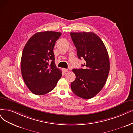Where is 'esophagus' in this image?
Masks as SVG:
<instances>
[{
  "label": "esophagus",
  "mask_w": 133,
  "mask_h": 133,
  "mask_svg": "<svg viewBox=\"0 0 133 133\" xmlns=\"http://www.w3.org/2000/svg\"><path fill=\"white\" fill-rule=\"evenodd\" d=\"M62 71L63 72H66L68 71V69H65V68H63Z\"/></svg>",
  "instance_id": "esophagus-1"
}]
</instances>
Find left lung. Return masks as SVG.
I'll return each instance as SVG.
<instances>
[{"instance_id":"left-lung-1","label":"left lung","mask_w":133,"mask_h":133,"mask_svg":"<svg viewBox=\"0 0 133 133\" xmlns=\"http://www.w3.org/2000/svg\"><path fill=\"white\" fill-rule=\"evenodd\" d=\"M71 38L79 59L85 61L83 68L74 69L75 80L71 88L77 96L91 99L102 89L110 70V61L107 48L99 37L92 32L70 33Z\"/></svg>"}]
</instances>
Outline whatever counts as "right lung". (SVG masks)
Here are the masks:
<instances>
[{
    "label": "right lung",
    "mask_w": 133,
    "mask_h": 133,
    "mask_svg": "<svg viewBox=\"0 0 133 133\" xmlns=\"http://www.w3.org/2000/svg\"><path fill=\"white\" fill-rule=\"evenodd\" d=\"M61 34L52 31L36 33L24 47L21 73L26 86L34 94L49 93L62 77V71L55 64L54 53L56 42Z\"/></svg>",
    "instance_id": "obj_1"
}]
</instances>
